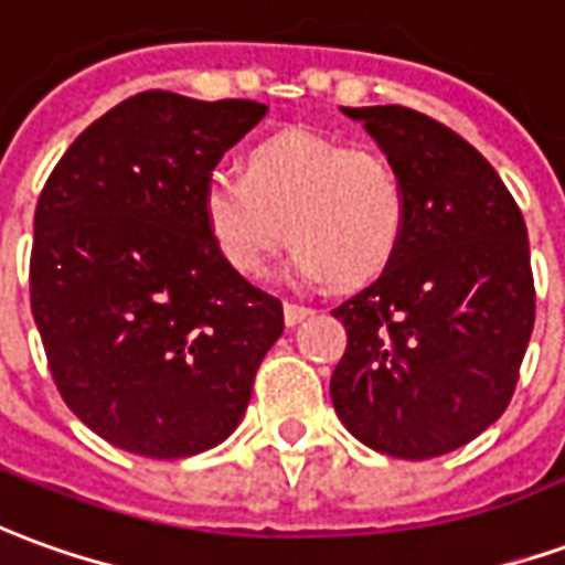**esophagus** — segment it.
<instances>
[{
	"instance_id": "1",
	"label": "esophagus",
	"mask_w": 565,
	"mask_h": 565,
	"mask_svg": "<svg viewBox=\"0 0 565 565\" xmlns=\"http://www.w3.org/2000/svg\"><path fill=\"white\" fill-rule=\"evenodd\" d=\"M311 315L309 306H296V302H284V321H287V327H296L299 321H306Z\"/></svg>"
}]
</instances>
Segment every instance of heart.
<instances>
[{
    "label": "heart",
    "instance_id": "1",
    "mask_svg": "<svg viewBox=\"0 0 565 565\" xmlns=\"http://www.w3.org/2000/svg\"><path fill=\"white\" fill-rule=\"evenodd\" d=\"M201 216L216 254L242 275H266L290 232L296 278L361 287L394 263L409 201L392 161L296 131L254 146L244 173H207Z\"/></svg>",
    "mask_w": 565,
    "mask_h": 565
}]
</instances>
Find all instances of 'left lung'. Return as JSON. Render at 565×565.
<instances>
[{
  "label": "left lung",
  "mask_w": 565,
  "mask_h": 565,
  "mask_svg": "<svg viewBox=\"0 0 565 565\" xmlns=\"http://www.w3.org/2000/svg\"><path fill=\"white\" fill-rule=\"evenodd\" d=\"M401 173L394 263L333 309L349 345L337 416L394 459L465 447L504 413L535 323L526 223L502 177L447 125L406 106H342Z\"/></svg>",
  "instance_id": "left-lung-1"
}]
</instances>
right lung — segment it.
<instances>
[{"label":"right lung","mask_w":565,"mask_h":565,"mask_svg":"<svg viewBox=\"0 0 565 565\" xmlns=\"http://www.w3.org/2000/svg\"><path fill=\"white\" fill-rule=\"evenodd\" d=\"M269 106L143 90L39 195L30 302L66 406L113 447L183 459L238 428L281 299L216 254L201 189Z\"/></svg>","instance_id":"obj_1"}]
</instances>
